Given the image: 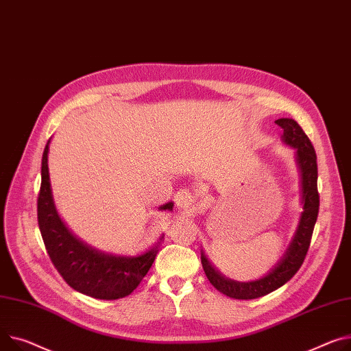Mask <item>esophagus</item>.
Listing matches in <instances>:
<instances>
[{
    "label": "esophagus",
    "instance_id": "1",
    "mask_svg": "<svg viewBox=\"0 0 351 351\" xmlns=\"http://www.w3.org/2000/svg\"><path fill=\"white\" fill-rule=\"evenodd\" d=\"M196 200H197V196L191 189H182L175 196V202L179 208H191L196 203Z\"/></svg>",
    "mask_w": 351,
    "mask_h": 351
}]
</instances>
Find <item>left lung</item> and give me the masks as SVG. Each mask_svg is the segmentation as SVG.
<instances>
[{"instance_id": "obj_1", "label": "left lung", "mask_w": 351, "mask_h": 351, "mask_svg": "<svg viewBox=\"0 0 351 351\" xmlns=\"http://www.w3.org/2000/svg\"><path fill=\"white\" fill-rule=\"evenodd\" d=\"M284 130L282 141L296 149V160L302 176V203L303 212L296 228L295 236L278 264L263 278L250 282H239L224 278L207 261L202 252V265L204 274L217 291L234 299H255L271 293L285 285L299 271L308 254L313 228L319 213V192H317V162L316 152L311 139L292 119H279L275 121Z\"/></svg>"}]
</instances>
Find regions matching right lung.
<instances>
[{
	"label": "right lung",
	"mask_w": 351,
	"mask_h": 351,
	"mask_svg": "<svg viewBox=\"0 0 351 351\" xmlns=\"http://www.w3.org/2000/svg\"><path fill=\"white\" fill-rule=\"evenodd\" d=\"M49 143L42 156L38 224L52 264L67 285L87 296L114 300L130 295L149 271L158 254V244L141 255L120 256L104 254L77 240L60 220L53 203L48 169ZM172 207L173 203L169 202L159 210Z\"/></svg>",
	"instance_id": "right-lung-1"
}]
</instances>
